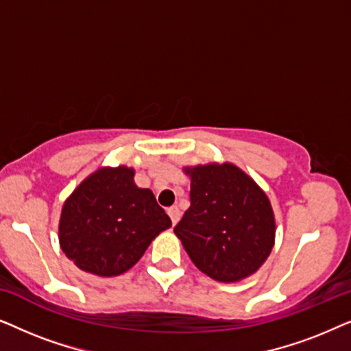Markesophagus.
<instances>
[{"instance_id": "obj_1", "label": "esophagus", "mask_w": 351, "mask_h": 351, "mask_svg": "<svg viewBox=\"0 0 351 351\" xmlns=\"http://www.w3.org/2000/svg\"><path fill=\"white\" fill-rule=\"evenodd\" d=\"M167 214H169V217H171V220H172V225H176L177 222H179L180 215H182L180 209L177 208V206H171V208L167 209Z\"/></svg>"}]
</instances>
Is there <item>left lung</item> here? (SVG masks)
Returning <instances> with one entry per match:
<instances>
[{"instance_id": "obj_1", "label": "left lung", "mask_w": 351, "mask_h": 351, "mask_svg": "<svg viewBox=\"0 0 351 351\" xmlns=\"http://www.w3.org/2000/svg\"><path fill=\"white\" fill-rule=\"evenodd\" d=\"M190 208L174 227L191 262L217 281L257 271L275 244V217L267 195L237 166L186 167Z\"/></svg>"}]
</instances>
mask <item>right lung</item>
Returning <instances> with one entry per match:
<instances>
[{"label": "right lung", "instance_id": "add662e5", "mask_svg": "<svg viewBox=\"0 0 351 351\" xmlns=\"http://www.w3.org/2000/svg\"><path fill=\"white\" fill-rule=\"evenodd\" d=\"M134 171L105 167L89 176L65 201L60 215L62 251L81 270L117 276L136 265L152 239L171 227L169 215Z\"/></svg>", "mask_w": 351, "mask_h": 351}]
</instances>
